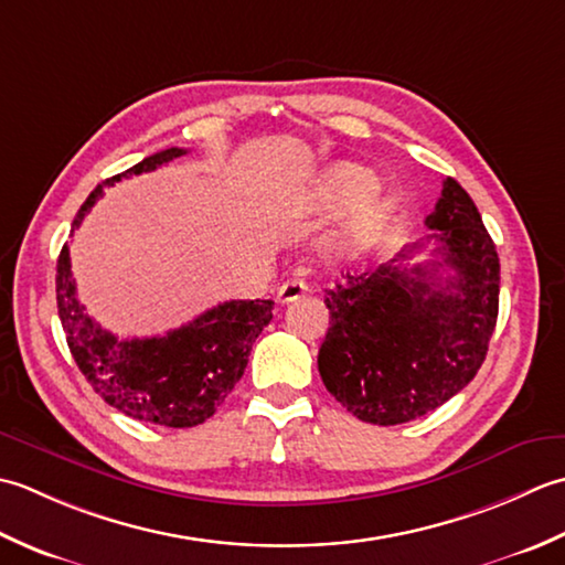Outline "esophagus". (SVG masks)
I'll use <instances>...</instances> for the list:
<instances>
[{"label":"esophagus","mask_w":565,"mask_h":565,"mask_svg":"<svg viewBox=\"0 0 565 565\" xmlns=\"http://www.w3.org/2000/svg\"><path fill=\"white\" fill-rule=\"evenodd\" d=\"M305 292H307V282L299 278H292L278 287V297L275 299H278L280 305H285V302H292V299H297V297H302Z\"/></svg>","instance_id":"1"}]
</instances>
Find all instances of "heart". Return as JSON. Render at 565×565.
<instances>
[{"label": "heart", "mask_w": 565, "mask_h": 565, "mask_svg": "<svg viewBox=\"0 0 565 565\" xmlns=\"http://www.w3.org/2000/svg\"><path fill=\"white\" fill-rule=\"evenodd\" d=\"M373 188L375 178L365 168L351 163L333 166L312 188L299 192L295 200V214H329L351 206L337 241H333V253L351 256V253H359L373 244L385 228L390 212H393V204L373 194Z\"/></svg>", "instance_id": "heart-1"}]
</instances>
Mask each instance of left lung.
<instances>
[{
  "label": "left lung",
  "mask_w": 565,
  "mask_h": 565,
  "mask_svg": "<svg viewBox=\"0 0 565 565\" xmlns=\"http://www.w3.org/2000/svg\"><path fill=\"white\" fill-rule=\"evenodd\" d=\"M424 224L427 241H439L434 260L402 263L419 241L373 273L347 275L324 299L331 327L319 375L353 417L380 427L419 419L460 393L498 324V250L454 178Z\"/></svg>",
  "instance_id": "8db88e82"
}]
</instances>
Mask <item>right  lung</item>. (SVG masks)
I'll return each mask as SVG.
<instances>
[{
	"mask_svg": "<svg viewBox=\"0 0 565 565\" xmlns=\"http://www.w3.org/2000/svg\"><path fill=\"white\" fill-rule=\"evenodd\" d=\"M185 153V148H166L107 178L79 206L73 232L105 188ZM55 297L67 347L92 390L126 417L170 429L198 427L212 417L244 375L253 343L273 319V299H232L166 337L119 339L77 302L67 244L57 256Z\"/></svg>",
	"mask_w": 565,
	"mask_h": 565,
	"instance_id": "1",
	"label": "right lung"
}]
</instances>
